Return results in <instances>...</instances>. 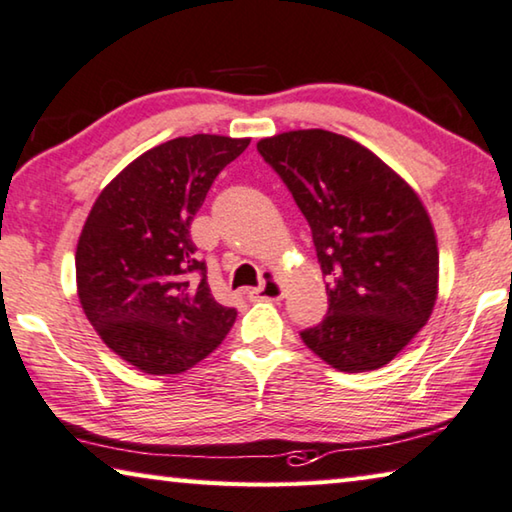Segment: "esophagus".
Instances as JSON below:
<instances>
[{"mask_svg":"<svg viewBox=\"0 0 512 512\" xmlns=\"http://www.w3.org/2000/svg\"><path fill=\"white\" fill-rule=\"evenodd\" d=\"M250 298H255V300H280L282 298V285L273 278L271 273H266L262 285L250 289Z\"/></svg>","mask_w":512,"mask_h":512,"instance_id":"1","label":"esophagus"}]
</instances>
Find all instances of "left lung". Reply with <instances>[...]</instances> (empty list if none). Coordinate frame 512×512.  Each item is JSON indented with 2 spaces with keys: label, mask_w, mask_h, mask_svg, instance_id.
Instances as JSON below:
<instances>
[{
  "label": "left lung",
  "mask_w": 512,
  "mask_h": 512,
  "mask_svg": "<svg viewBox=\"0 0 512 512\" xmlns=\"http://www.w3.org/2000/svg\"><path fill=\"white\" fill-rule=\"evenodd\" d=\"M312 230L328 294L300 339L346 373L380 369L424 328L437 296L435 232L417 193L376 154L326 129L257 143Z\"/></svg>",
  "instance_id": "left-lung-1"
}]
</instances>
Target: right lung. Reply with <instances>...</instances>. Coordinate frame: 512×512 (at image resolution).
<instances>
[{"label": "right lung", "instance_id": "obj_1", "mask_svg": "<svg viewBox=\"0 0 512 512\" xmlns=\"http://www.w3.org/2000/svg\"><path fill=\"white\" fill-rule=\"evenodd\" d=\"M250 139L196 134L132 161L95 200L77 243V291L113 353L154 376L207 358L237 310L216 303L191 241L218 173Z\"/></svg>", "mask_w": 512, "mask_h": 512}]
</instances>
